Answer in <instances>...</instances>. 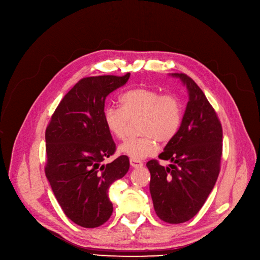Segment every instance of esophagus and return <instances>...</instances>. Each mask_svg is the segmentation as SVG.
<instances>
[{
	"instance_id": "1",
	"label": "esophagus",
	"mask_w": 260,
	"mask_h": 260,
	"mask_svg": "<svg viewBox=\"0 0 260 260\" xmlns=\"http://www.w3.org/2000/svg\"><path fill=\"white\" fill-rule=\"evenodd\" d=\"M129 163H131V166H132L133 168H141V167L143 166V163H142L141 161L135 160V159H131V160H129Z\"/></svg>"
}]
</instances>
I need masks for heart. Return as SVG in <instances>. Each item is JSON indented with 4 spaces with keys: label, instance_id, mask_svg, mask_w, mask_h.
<instances>
[{
    "label": "heart",
    "instance_id": "obj_1",
    "mask_svg": "<svg viewBox=\"0 0 260 260\" xmlns=\"http://www.w3.org/2000/svg\"><path fill=\"white\" fill-rule=\"evenodd\" d=\"M120 108L106 107L103 112L105 127L114 137L125 136L129 120L138 119L139 137L124 140L119 151L132 159L140 160L155 154L157 142L170 143L178 134L182 107L172 93H162L152 87H136L121 94Z\"/></svg>",
    "mask_w": 260,
    "mask_h": 260
}]
</instances>
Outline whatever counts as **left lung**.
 Returning a JSON list of instances; mask_svg holds the SVG:
<instances>
[{
  "label": "left lung",
  "mask_w": 260,
  "mask_h": 260,
  "mask_svg": "<svg viewBox=\"0 0 260 260\" xmlns=\"http://www.w3.org/2000/svg\"><path fill=\"white\" fill-rule=\"evenodd\" d=\"M172 76L181 79L189 97L178 134L158 156L172 163L165 168L153 159L146 167L157 216L168 223H182L200 211L216 183L222 156V126L194 80L185 74Z\"/></svg>",
  "instance_id": "1"
}]
</instances>
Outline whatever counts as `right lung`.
Here are the masks:
<instances>
[{"label":"right lung","instance_id":"right-lung-1","mask_svg":"<svg viewBox=\"0 0 260 260\" xmlns=\"http://www.w3.org/2000/svg\"><path fill=\"white\" fill-rule=\"evenodd\" d=\"M131 74L81 79L52 114L45 132V175L64 214L76 224L97 228L113 214L108 188L129 169L127 156L103 165L116 144L103 122L105 98Z\"/></svg>","mask_w":260,"mask_h":260}]
</instances>
